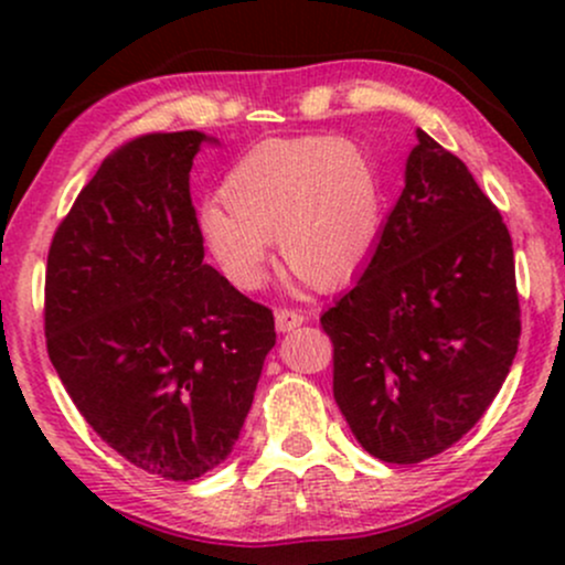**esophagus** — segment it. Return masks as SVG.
<instances>
[{"mask_svg": "<svg viewBox=\"0 0 565 565\" xmlns=\"http://www.w3.org/2000/svg\"><path fill=\"white\" fill-rule=\"evenodd\" d=\"M305 316L300 310H291V308H278L276 310V329L278 332H295L297 327H302Z\"/></svg>", "mask_w": 565, "mask_h": 565, "instance_id": "esophagus-1", "label": "esophagus"}]
</instances>
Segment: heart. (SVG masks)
Listing matches in <instances>:
<instances>
[{
    "instance_id": "heart-1",
    "label": "heart",
    "mask_w": 565,
    "mask_h": 565,
    "mask_svg": "<svg viewBox=\"0 0 565 565\" xmlns=\"http://www.w3.org/2000/svg\"><path fill=\"white\" fill-rule=\"evenodd\" d=\"M387 220L380 159L337 135L265 140L223 180V201H206L199 231L233 287L265 284L270 249L321 289L359 276L377 252Z\"/></svg>"
}]
</instances>
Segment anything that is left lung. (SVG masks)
Wrapping results in <instances>:
<instances>
[{
  "label": "left lung",
  "mask_w": 565,
  "mask_h": 565,
  "mask_svg": "<svg viewBox=\"0 0 565 565\" xmlns=\"http://www.w3.org/2000/svg\"><path fill=\"white\" fill-rule=\"evenodd\" d=\"M321 327L337 406L382 462L449 449L508 377L521 337L510 231L465 161L423 129L377 252Z\"/></svg>",
  "instance_id": "1"
}]
</instances>
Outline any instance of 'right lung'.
I'll return each mask as SVG.
<instances>
[{
    "instance_id": "right-lung-1",
    "label": "right lung",
    "mask_w": 565,
    "mask_h": 565,
    "mask_svg": "<svg viewBox=\"0 0 565 565\" xmlns=\"http://www.w3.org/2000/svg\"><path fill=\"white\" fill-rule=\"evenodd\" d=\"M204 132H153L103 159L57 225L44 334L87 425L135 468L193 481L238 440L274 310L204 263L191 167Z\"/></svg>"
}]
</instances>
